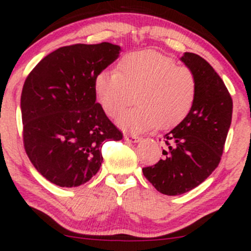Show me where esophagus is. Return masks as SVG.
Instances as JSON below:
<instances>
[{
  "label": "esophagus",
  "instance_id": "obj_1",
  "mask_svg": "<svg viewBox=\"0 0 251 251\" xmlns=\"http://www.w3.org/2000/svg\"><path fill=\"white\" fill-rule=\"evenodd\" d=\"M124 138H125V141L130 142V143H137V142L141 141V138L138 137V136H135V135H128V133H126L125 136H124Z\"/></svg>",
  "mask_w": 251,
  "mask_h": 251
}]
</instances>
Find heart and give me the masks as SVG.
I'll return each instance as SVG.
<instances>
[{
  "mask_svg": "<svg viewBox=\"0 0 251 251\" xmlns=\"http://www.w3.org/2000/svg\"><path fill=\"white\" fill-rule=\"evenodd\" d=\"M97 102L114 118L131 104L136 107L120 114L118 125L132 132L181 123L194 104L197 81L193 73L178 67L173 58L156 52H136L119 60L116 73H98L93 81Z\"/></svg>",
  "mask_w": 251,
  "mask_h": 251,
  "instance_id": "b5f03b06",
  "label": "heart"
}]
</instances>
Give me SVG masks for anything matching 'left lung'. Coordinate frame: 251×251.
Instances as JSON below:
<instances>
[{"instance_id":"left-lung-1","label":"left lung","mask_w":251,"mask_h":251,"mask_svg":"<svg viewBox=\"0 0 251 251\" xmlns=\"http://www.w3.org/2000/svg\"><path fill=\"white\" fill-rule=\"evenodd\" d=\"M181 60L196 77L194 104L188 115L164 135V159L142 170L156 191L166 196L196 188L219 166L233 109L224 81L204 58L186 52Z\"/></svg>"}]
</instances>
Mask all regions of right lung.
Segmentation results:
<instances>
[{
    "mask_svg": "<svg viewBox=\"0 0 251 251\" xmlns=\"http://www.w3.org/2000/svg\"><path fill=\"white\" fill-rule=\"evenodd\" d=\"M118 45H72L46 55L25 80L20 98L24 148L37 171L59 187L90 181L102 147L123 133L96 102L93 81L119 57Z\"/></svg>",
    "mask_w": 251,
    "mask_h": 251,
    "instance_id": "add662e5",
    "label": "right lung"
}]
</instances>
